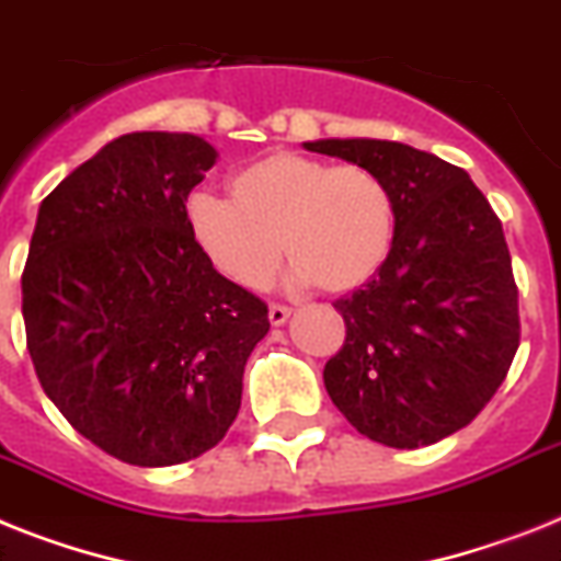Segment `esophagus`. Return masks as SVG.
Wrapping results in <instances>:
<instances>
[{
	"mask_svg": "<svg viewBox=\"0 0 561 561\" xmlns=\"http://www.w3.org/2000/svg\"><path fill=\"white\" fill-rule=\"evenodd\" d=\"M288 317H290L288 305L273 302L271 308H267V320H271V325H285V320H288Z\"/></svg>",
	"mask_w": 561,
	"mask_h": 561,
	"instance_id": "1",
	"label": "esophagus"
}]
</instances>
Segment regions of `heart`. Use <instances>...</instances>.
Returning <instances> with one entry per match:
<instances>
[{"mask_svg": "<svg viewBox=\"0 0 561 561\" xmlns=\"http://www.w3.org/2000/svg\"><path fill=\"white\" fill-rule=\"evenodd\" d=\"M184 218L202 256L239 288H265L285 248L296 282L345 294L389 256L394 195L359 163L271 152L236 172L230 202L190 195Z\"/></svg>", "mask_w": 561, "mask_h": 561, "instance_id": "heart-1", "label": "heart"}]
</instances>
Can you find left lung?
Here are the masks:
<instances>
[{"instance_id":"left-lung-1","label":"left lung","mask_w":561,"mask_h":561,"mask_svg":"<svg viewBox=\"0 0 561 561\" xmlns=\"http://www.w3.org/2000/svg\"><path fill=\"white\" fill-rule=\"evenodd\" d=\"M305 149L368 167L394 195L389 256L334 302L345 343L322 371L328 394L377 444H438L472 423L516 357L518 288L502 221L438 154L371 138Z\"/></svg>"}]
</instances>
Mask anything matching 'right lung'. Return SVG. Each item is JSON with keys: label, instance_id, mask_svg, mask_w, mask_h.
Masks as SVG:
<instances>
[{"label": "right lung", "instance_id": "1", "mask_svg": "<svg viewBox=\"0 0 561 561\" xmlns=\"http://www.w3.org/2000/svg\"><path fill=\"white\" fill-rule=\"evenodd\" d=\"M190 131H131L36 216L22 317L36 377L83 438L135 467L193 461L241 407L267 305L195 248L184 207L216 163Z\"/></svg>", "mask_w": 561, "mask_h": 561}]
</instances>
